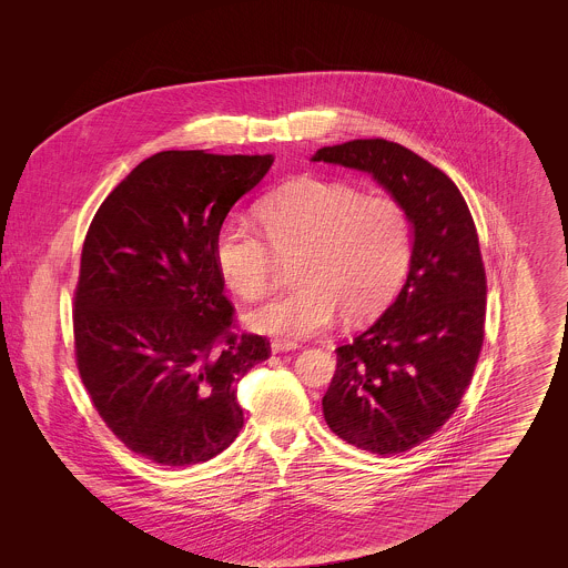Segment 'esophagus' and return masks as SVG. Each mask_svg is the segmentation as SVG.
<instances>
[{
	"mask_svg": "<svg viewBox=\"0 0 568 568\" xmlns=\"http://www.w3.org/2000/svg\"><path fill=\"white\" fill-rule=\"evenodd\" d=\"M296 349L297 343H294V341H281V338L272 341V353L296 352Z\"/></svg>",
	"mask_w": 568,
	"mask_h": 568,
	"instance_id": "1",
	"label": "esophagus"
}]
</instances>
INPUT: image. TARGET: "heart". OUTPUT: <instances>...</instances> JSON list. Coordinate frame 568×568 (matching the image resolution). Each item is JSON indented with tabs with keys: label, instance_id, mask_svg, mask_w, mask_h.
I'll use <instances>...</instances> for the list:
<instances>
[{
	"label": "heart",
	"instance_id": "1",
	"mask_svg": "<svg viewBox=\"0 0 568 568\" xmlns=\"http://www.w3.org/2000/svg\"><path fill=\"white\" fill-rule=\"evenodd\" d=\"M260 232L225 223L215 239L216 271L246 302L271 294L276 257H294V290L255 311L248 324L278 338H306L334 322L375 315L396 292L410 255V223L392 197L343 181L297 176L257 204Z\"/></svg>",
	"mask_w": 568,
	"mask_h": 568
}]
</instances>
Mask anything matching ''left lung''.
<instances>
[{"label":"left lung","instance_id":"1","mask_svg":"<svg viewBox=\"0 0 568 568\" xmlns=\"http://www.w3.org/2000/svg\"><path fill=\"white\" fill-rule=\"evenodd\" d=\"M313 162L371 172L415 230L400 294L336 349L322 400L329 430L349 445L403 454L456 413L484 347L487 281L477 227L456 183L398 142L352 140L320 149Z\"/></svg>","mask_w":568,"mask_h":568}]
</instances>
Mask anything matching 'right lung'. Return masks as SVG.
<instances>
[{"label":"right lung","mask_w":568,"mask_h":568,"mask_svg":"<svg viewBox=\"0 0 568 568\" xmlns=\"http://www.w3.org/2000/svg\"><path fill=\"white\" fill-rule=\"evenodd\" d=\"M272 155L162 151L110 191L93 216L74 290L82 385L112 434L162 466L215 458L243 428L236 385L271 357L236 332L215 239Z\"/></svg>","instance_id":"1"}]
</instances>
